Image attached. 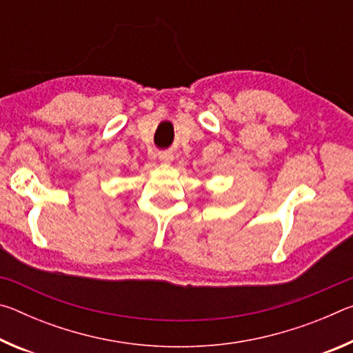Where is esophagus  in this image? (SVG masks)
<instances>
[{
    "instance_id": "esophagus-1",
    "label": "esophagus",
    "mask_w": 353,
    "mask_h": 353,
    "mask_svg": "<svg viewBox=\"0 0 353 353\" xmlns=\"http://www.w3.org/2000/svg\"><path fill=\"white\" fill-rule=\"evenodd\" d=\"M159 159H160V162H163V163H171L172 159H174V155H172V152L166 151V152H160Z\"/></svg>"
}]
</instances>
